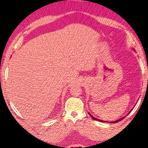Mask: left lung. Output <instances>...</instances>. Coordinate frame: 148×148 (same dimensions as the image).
I'll return each instance as SVG.
<instances>
[{
    "label": "left lung",
    "mask_w": 148,
    "mask_h": 148,
    "mask_svg": "<svg viewBox=\"0 0 148 148\" xmlns=\"http://www.w3.org/2000/svg\"><path fill=\"white\" fill-rule=\"evenodd\" d=\"M132 110H131V111H132ZM130 112H129V113H130ZM89 115L91 116V117H92V118H93V119H95V120H97V121H102V122H108V121H103V120H100V119H97V118H96V117H93V116L91 115V114L89 113ZM124 117H123L122 118H121V119H117V120H116V121H111V123H116V122H118V121H121V119H124ZM109 122H110V121H109Z\"/></svg>",
    "instance_id": "8db88e82"
}]
</instances>
